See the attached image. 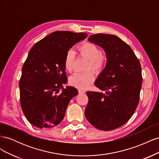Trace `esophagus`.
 I'll return each instance as SVG.
<instances>
[{
	"mask_svg": "<svg viewBox=\"0 0 159 159\" xmlns=\"http://www.w3.org/2000/svg\"><path fill=\"white\" fill-rule=\"evenodd\" d=\"M78 91H79L80 93H84L85 92V90H84L83 89H79Z\"/></svg>",
	"mask_w": 159,
	"mask_h": 159,
	"instance_id": "esophagus-1",
	"label": "esophagus"
}]
</instances>
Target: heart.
I'll list each match as a JSON object with an SVG mask.
<instances>
[{"instance_id":"1","label":"heart","mask_w":159,"mask_h":159,"mask_svg":"<svg viewBox=\"0 0 159 159\" xmlns=\"http://www.w3.org/2000/svg\"><path fill=\"white\" fill-rule=\"evenodd\" d=\"M78 50L81 55L89 60L88 70H92L96 73H99L104 70L107 62V56L102 53V50L97 45L91 42H84L78 47ZM75 57V52L74 50L71 49L67 52L64 58V67L69 72L74 69ZM93 80L92 72H76L70 77V82L80 89H85L88 87Z\"/></svg>"}]
</instances>
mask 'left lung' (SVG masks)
Masks as SVG:
<instances>
[{
    "label": "left lung",
    "mask_w": 159,
    "mask_h": 159,
    "mask_svg": "<svg viewBox=\"0 0 159 159\" xmlns=\"http://www.w3.org/2000/svg\"><path fill=\"white\" fill-rule=\"evenodd\" d=\"M88 40L105 50L107 62L94 83L105 93L87 91L85 115L95 128L111 131L126 123L137 107L143 81L141 64L131 48L117 36L97 34Z\"/></svg>",
    "instance_id": "1"
}]
</instances>
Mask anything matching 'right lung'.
I'll list each match as a JSON object with an SVG mask.
<instances>
[{
  "mask_svg": "<svg viewBox=\"0 0 159 159\" xmlns=\"http://www.w3.org/2000/svg\"><path fill=\"white\" fill-rule=\"evenodd\" d=\"M87 37L85 33L56 31L36 42L22 68L19 81L22 111L40 129L52 128L63 120L70 100L78 89L67 83L64 58L67 52Z\"/></svg>",
  "mask_w": 159,
  "mask_h": 159,
  "instance_id": "add662e5",
  "label": "right lung"
}]
</instances>
